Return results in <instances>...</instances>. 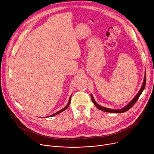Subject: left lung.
<instances>
[{"instance_id":"left-lung-1","label":"left lung","mask_w":154,"mask_h":154,"mask_svg":"<svg viewBox=\"0 0 154 154\" xmlns=\"http://www.w3.org/2000/svg\"><path fill=\"white\" fill-rule=\"evenodd\" d=\"M146 75L145 74L144 75V82L143 83V85L141 88L140 90L139 91V92L138 93V94L136 95V96L131 100V101H130L124 108H122V109H111V108H108L106 107H103L100 106V105H99L98 103H97L96 102V101L94 100V99L93 97V96H92V94H91V99L92 101L93 102V103L95 105V106L100 110L103 111V112H108V113H124L126 111H127L128 109H129L130 108L134 106V105L136 103V102L137 101V100L138 99L139 97L140 96V95L141 94V93H143L144 88H145V85H146Z\"/></svg>"}]
</instances>
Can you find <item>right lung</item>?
<instances>
[{"label":"right lung","mask_w":154,"mask_h":154,"mask_svg":"<svg viewBox=\"0 0 154 154\" xmlns=\"http://www.w3.org/2000/svg\"><path fill=\"white\" fill-rule=\"evenodd\" d=\"M71 96H72V95H71ZM71 96H70V97H69V102H68V103L67 104V105H66V106L64 108H63V109H61V110H60V111H58V112H57V113H54V114H53V115H52L49 116V117H51V116H55V115H58V114L60 113L61 112H62L64 111L65 109H66L68 108L69 105V103H70V102H71Z\"/></svg>","instance_id":"1"}]
</instances>
